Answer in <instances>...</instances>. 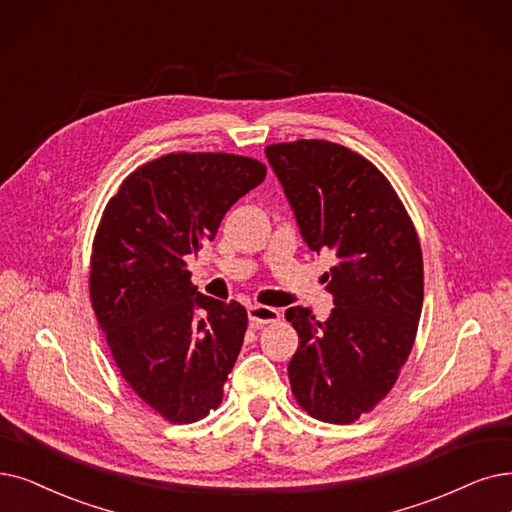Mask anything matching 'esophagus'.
Wrapping results in <instances>:
<instances>
[{"label": "esophagus", "mask_w": 512, "mask_h": 512, "mask_svg": "<svg viewBox=\"0 0 512 512\" xmlns=\"http://www.w3.org/2000/svg\"><path fill=\"white\" fill-rule=\"evenodd\" d=\"M248 317H250L252 325L262 327V325H269V323H277L281 319V313L277 309H273V306L256 304V306H250V309H248Z\"/></svg>", "instance_id": "1"}]
</instances>
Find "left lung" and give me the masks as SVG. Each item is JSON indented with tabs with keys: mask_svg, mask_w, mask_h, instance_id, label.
I'll return each instance as SVG.
<instances>
[{
	"mask_svg": "<svg viewBox=\"0 0 512 512\" xmlns=\"http://www.w3.org/2000/svg\"><path fill=\"white\" fill-rule=\"evenodd\" d=\"M264 153L306 245L338 258L323 275L336 304L330 319L285 311L298 332L292 393L309 416L351 424L391 393L412 353L424 298L420 239L391 182L359 153L313 138Z\"/></svg>",
	"mask_w": 512,
	"mask_h": 512,
	"instance_id": "8db88e82",
	"label": "left lung"
}]
</instances>
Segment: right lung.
Here are the masks:
<instances>
[{
  "instance_id": "1",
  "label": "right lung",
  "mask_w": 512,
  "mask_h": 512,
  "mask_svg": "<svg viewBox=\"0 0 512 512\" xmlns=\"http://www.w3.org/2000/svg\"><path fill=\"white\" fill-rule=\"evenodd\" d=\"M264 176L267 166L252 157L170 153L130 172L102 212L92 309L121 378L163 420L191 424L222 401L248 313L199 294L187 258Z\"/></svg>"
}]
</instances>
